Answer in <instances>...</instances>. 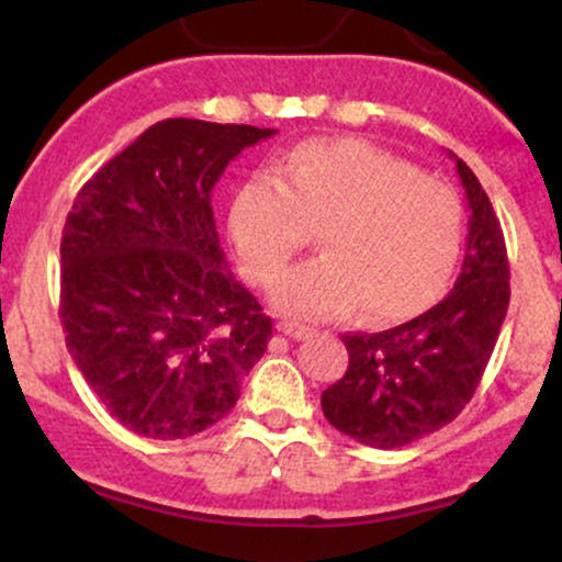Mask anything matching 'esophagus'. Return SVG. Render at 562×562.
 Wrapping results in <instances>:
<instances>
[{
    "instance_id": "esophagus-1",
    "label": "esophagus",
    "mask_w": 562,
    "mask_h": 562,
    "mask_svg": "<svg viewBox=\"0 0 562 562\" xmlns=\"http://www.w3.org/2000/svg\"><path fill=\"white\" fill-rule=\"evenodd\" d=\"M277 330H280L282 335H288V338H293V340H301V338H306L308 335V327L306 325H301V322H280V325H277Z\"/></svg>"
}]
</instances>
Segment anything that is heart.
<instances>
[{"instance_id": "obj_1", "label": "heart", "mask_w": 562, "mask_h": 562, "mask_svg": "<svg viewBox=\"0 0 562 562\" xmlns=\"http://www.w3.org/2000/svg\"><path fill=\"white\" fill-rule=\"evenodd\" d=\"M322 227L325 256L274 290L288 317L333 319L364 306L378 322L420 314L447 285L462 243L451 187L362 139L303 142L274 171L240 187L229 232L243 269L272 285Z\"/></svg>"}]
</instances>
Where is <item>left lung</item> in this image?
I'll list each match as a JSON object with an SVG mask.
<instances>
[{"instance_id":"obj_1","label":"left lung","mask_w":562,"mask_h":562,"mask_svg":"<svg viewBox=\"0 0 562 562\" xmlns=\"http://www.w3.org/2000/svg\"><path fill=\"white\" fill-rule=\"evenodd\" d=\"M468 198L462 272L443 301L383 333H348L346 375L322 391V412L340 434L398 449L454 420L479 389L509 303L505 235L492 200L462 158Z\"/></svg>"}]
</instances>
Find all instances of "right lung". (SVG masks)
I'll return each mask as SVG.
<instances>
[{
    "label": "right lung",
    "instance_id": "obj_1",
    "mask_svg": "<svg viewBox=\"0 0 562 562\" xmlns=\"http://www.w3.org/2000/svg\"><path fill=\"white\" fill-rule=\"evenodd\" d=\"M274 128L166 119L81 187L60 243L66 346L134 434L177 441L222 420L272 319L229 272L211 192Z\"/></svg>",
    "mask_w": 562,
    "mask_h": 562
}]
</instances>
